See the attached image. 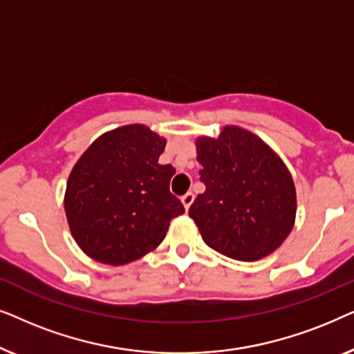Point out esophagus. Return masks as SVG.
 <instances>
[{
    "instance_id": "34e87169",
    "label": "esophagus",
    "mask_w": 354,
    "mask_h": 354,
    "mask_svg": "<svg viewBox=\"0 0 354 354\" xmlns=\"http://www.w3.org/2000/svg\"><path fill=\"white\" fill-rule=\"evenodd\" d=\"M193 200H195V195H193L192 192H190V193H187V195H183V196H182V205L185 206V209H188V207L192 206Z\"/></svg>"
}]
</instances>
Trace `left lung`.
<instances>
[{"label":"left lung","mask_w":354,"mask_h":354,"mask_svg":"<svg viewBox=\"0 0 354 354\" xmlns=\"http://www.w3.org/2000/svg\"><path fill=\"white\" fill-rule=\"evenodd\" d=\"M205 193L188 211L209 248L258 261L283 243L297 216V192L282 159L248 130L227 125L196 140Z\"/></svg>","instance_id":"left-lung-1"}]
</instances>
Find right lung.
<instances>
[{"label":"right lung","mask_w":354,"mask_h":354,"mask_svg":"<svg viewBox=\"0 0 354 354\" xmlns=\"http://www.w3.org/2000/svg\"><path fill=\"white\" fill-rule=\"evenodd\" d=\"M166 138L140 124L96 138L67 180L71 234L98 263L122 266L153 251L185 207L169 190L176 169L158 164Z\"/></svg>","instance_id":"right-lung-1"}]
</instances>
